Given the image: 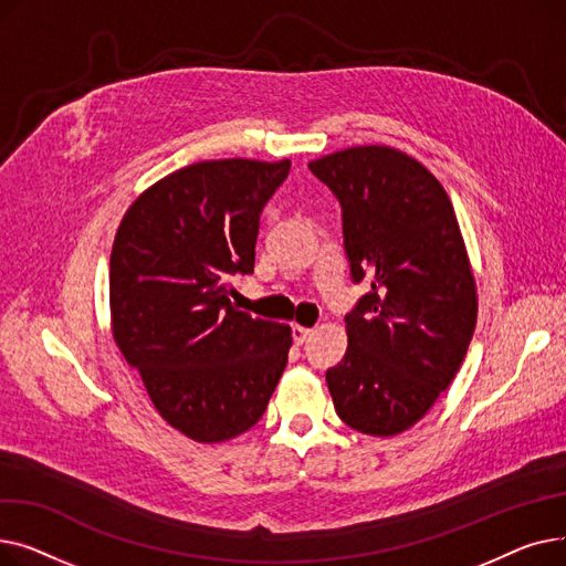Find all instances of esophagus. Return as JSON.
<instances>
[{"instance_id":"obj_1","label":"esophagus","mask_w":566,"mask_h":566,"mask_svg":"<svg viewBox=\"0 0 566 566\" xmlns=\"http://www.w3.org/2000/svg\"><path fill=\"white\" fill-rule=\"evenodd\" d=\"M291 335H293V342H295V344H305V342H307V337L312 335V331H310V328H305V325H298V323H295L293 328H291Z\"/></svg>"}]
</instances>
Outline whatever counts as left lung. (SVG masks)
Masks as SVG:
<instances>
[{"label": "left lung", "instance_id": "1", "mask_svg": "<svg viewBox=\"0 0 566 566\" xmlns=\"http://www.w3.org/2000/svg\"><path fill=\"white\" fill-rule=\"evenodd\" d=\"M310 169L339 199L350 277L369 286L325 380L342 422L397 436L448 390L478 323L454 206L424 165L390 146H350Z\"/></svg>", "mask_w": 566, "mask_h": 566}]
</instances>
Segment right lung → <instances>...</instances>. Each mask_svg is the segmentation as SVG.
I'll use <instances>...</instances> for the list:
<instances>
[{"label":"right lung","mask_w":566,"mask_h":566,"mask_svg":"<svg viewBox=\"0 0 566 566\" xmlns=\"http://www.w3.org/2000/svg\"><path fill=\"white\" fill-rule=\"evenodd\" d=\"M291 160H203L144 190L109 256L112 335L160 418L197 442L252 429L286 367L291 328L229 301L254 271L265 201Z\"/></svg>","instance_id":"1"}]
</instances>
